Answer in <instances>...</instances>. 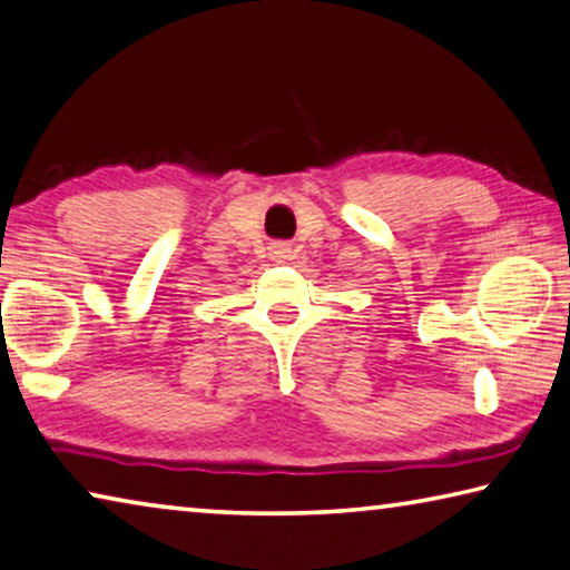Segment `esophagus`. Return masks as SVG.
<instances>
[{"mask_svg": "<svg viewBox=\"0 0 570 570\" xmlns=\"http://www.w3.org/2000/svg\"><path fill=\"white\" fill-rule=\"evenodd\" d=\"M291 255V245H285V242H275L273 247H269V257L275 259V263H283Z\"/></svg>", "mask_w": 570, "mask_h": 570, "instance_id": "obj_1", "label": "esophagus"}]
</instances>
